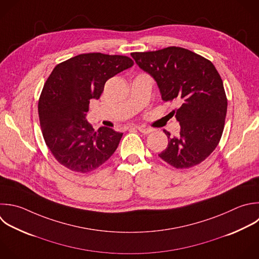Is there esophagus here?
I'll list each match as a JSON object with an SVG mask.
<instances>
[{
	"label": "esophagus",
	"instance_id": "esophagus-1",
	"mask_svg": "<svg viewBox=\"0 0 259 259\" xmlns=\"http://www.w3.org/2000/svg\"><path fill=\"white\" fill-rule=\"evenodd\" d=\"M137 128H138L142 134H145V135L150 134V133H152V132L154 131V130L151 128V127H145V126H137Z\"/></svg>",
	"mask_w": 259,
	"mask_h": 259
}]
</instances>
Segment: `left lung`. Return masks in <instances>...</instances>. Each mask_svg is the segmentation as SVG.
I'll list each match as a JSON object with an SVG mask.
<instances>
[{
  "label": "left lung",
  "instance_id": "1",
  "mask_svg": "<svg viewBox=\"0 0 259 259\" xmlns=\"http://www.w3.org/2000/svg\"><path fill=\"white\" fill-rule=\"evenodd\" d=\"M133 59L156 81L162 100H176L173 110L180 124L176 138L168 137L159 157L177 169L193 167L218 146L225 125L227 97L211 62L186 49L169 47L156 52L133 53Z\"/></svg>",
  "mask_w": 259,
  "mask_h": 259
}]
</instances>
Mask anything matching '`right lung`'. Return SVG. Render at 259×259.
<instances>
[{
    "label": "right lung",
    "instance_id": "obj_1",
    "mask_svg": "<svg viewBox=\"0 0 259 259\" xmlns=\"http://www.w3.org/2000/svg\"><path fill=\"white\" fill-rule=\"evenodd\" d=\"M134 66L125 56L82 54L53 70L39 101L38 114L47 146L66 168L88 173L115 152L122 133L101 126L94 131L86 120L92 99H99L106 81Z\"/></svg>",
    "mask_w": 259,
    "mask_h": 259
}]
</instances>
